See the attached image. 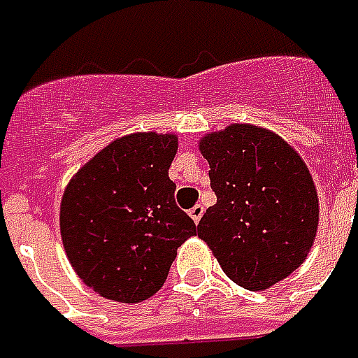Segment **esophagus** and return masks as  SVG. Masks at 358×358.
<instances>
[{
    "mask_svg": "<svg viewBox=\"0 0 358 358\" xmlns=\"http://www.w3.org/2000/svg\"><path fill=\"white\" fill-rule=\"evenodd\" d=\"M187 213H189V217L194 218V222L197 224V222H199L203 217V207L201 205H195V207H192V209L187 210Z\"/></svg>",
    "mask_w": 358,
    "mask_h": 358,
    "instance_id": "esophagus-1",
    "label": "esophagus"
}]
</instances>
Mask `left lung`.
<instances>
[{
  "label": "left lung",
  "mask_w": 358,
  "mask_h": 358,
  "mask_svg": "<svg viewBox=\"0 0 358 358\" xmlns=\"http://www.w3.org/2000/svg\"><path fill=\"white\" fill-rule=\"evenodd\" d=\"M199 149L217 203L205 210L197 236L232 282L263 292L313 248L318 195L307 164L280 136L251 124L209 134Z\"/></svg>",
  "instance_id": "left-lung-1"
}]
</instances>
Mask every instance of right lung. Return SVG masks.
I'll list each match as a JSON object with an SVG mask.
<instances>
[{
    "label": "right lung",
    "instance_id": "obj_1",
    "mask_svg": "<svg viewBox=\"0 0 358 358\" xmlns=\"http://www.w3.org/2000/svg\"><path fill=\"white\" fill-rule=\"evenodd\" d=\"M174 134L115 140L82 166L61 201L66 257L95 293L140 303L163 287L176 249L197 234L174 199Z\"/></svg>",
    "mask_w": 358,
    "mask_h": 358
}]
</instances>
